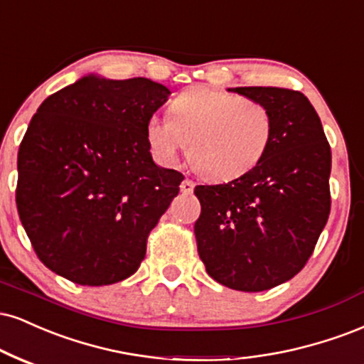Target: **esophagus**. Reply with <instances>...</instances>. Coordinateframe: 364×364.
<instances>
[{"label": "esophagus", "mask_w": 364, "mask_h": 364, "mask_svg": "<svg viewBox=\"0 0 364 364\" xmlns=\"http://www.w3.org/2000/svg\"><path fill=\"white\" fill-rule=\"evenodd\" d=\"M179 188H181L183 193H185V195H190V193H193V190H195V183L191 181V179H185V181L181 183V186H179Z\"/></svg>", "instance_id": "34e87169"}]
</instances>
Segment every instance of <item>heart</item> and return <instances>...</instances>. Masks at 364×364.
<instances>
[{"label":"heart","mask_w":364,"mask_h":364,"mask_svg":"<svg viewBox=\"0 0 364 364\" xmlns=\"http://www.w3.org/2000/svg\"><path fill=\"white\" fill-rule=\"evenodd\" d=\"M273 113L264 103L224 90L193 86L154 115L146 140L159 164L173 166L186 146L193 168L210 181H232L252 171L273 140Z\"/></svg>","instance_id":"obj_1"}]
</instances>
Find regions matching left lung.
<instances>
[{
	"label": "left lung",
	"mask_w": 364,
	"mask_h": 364,
	"mask_svg": "<svg viewBox=\"0 0 364 364\" xmlns=\"http://www.w3.org/2000/svg\"><path fill=\"white\" fill-rule=\"evenodd\" d=\"M273 113L262 161L224 185L195 188L200 259L232 290L262 291L307 264L331 212V146L307 96L287 87H229Z\"/></svg>",
	"instance_id": "obj_1"
}]
</instances>
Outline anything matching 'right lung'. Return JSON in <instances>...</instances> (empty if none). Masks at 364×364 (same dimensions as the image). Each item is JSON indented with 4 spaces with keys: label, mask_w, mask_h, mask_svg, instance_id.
I'll list each match as a JSON object with an SVG mask.
<instances>
[{
    "label": "right lung",
    "mask_w": 364,
    "mask_h": 364,
    "mask_svg": "<svg viewBox=\"0 0 364 364\" xmlns=\"http://www.w3.org/2000/svg\"><path fill=\"white\" fill-rule=\"evenodd\" d=\"M146 77H81L43 100L18 151L16 208L33 251L69 282L129 278L183 174L152 161L146 125L168 102Z\"/></svg>",
    "instance_id": "1"
}]
</instances>
